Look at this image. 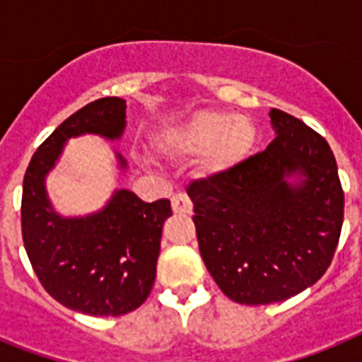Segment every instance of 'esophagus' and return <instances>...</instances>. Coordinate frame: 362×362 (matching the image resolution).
I'll return each instance as SVG.
<instances>
[{
	"label": "esophagus",
	"instance_id": "34e87169",
	"mask_svg": "<svg viewBox=\"0 0 362 362\" xmlns=\"http://www.w3.org/2000/svg\"><path fill=\"white\" fill-rule=\"evenodd\" d=\"M170 204H173L175 214H184V216L192 214L193 204L186 193H176V195H173V199H170Z\"/></svg>",
	"mask_w": 362,
	"mask_h": 362
}]
</instances>
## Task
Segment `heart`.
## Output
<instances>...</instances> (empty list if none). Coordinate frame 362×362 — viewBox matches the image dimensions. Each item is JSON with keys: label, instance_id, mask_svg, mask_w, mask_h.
Returning <instances> with one entry per match:
<instances>
[{"label": "heart", "instance_id": "b5f03b06", "mask_svg": "<svg viewBox=\"0 0 362 362\" xmlns=\"http://www.w3.org/2000/svg\"><path fill=\"white\" fill-rule=\"evenodd\" d=\"M255 127L244 116L204 110L159 139V148L170 156H201V173L226 175L250 156Z\"/></svg>", "mask_w": 362, "mask_h": 362}]
</instances>
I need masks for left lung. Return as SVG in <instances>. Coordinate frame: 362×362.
<instances>
[{
  "instance_id": "1",
  "label": "left lung",
  "mask_w": 362,
  "mask_h": 362,
  "mask_svg": "<svg viewBox=\"0 0 362 362\" xmlns=\"http://www.w3.org/2000/svg\"><path fill=\"white\" fill-rule=\"evenodd\" d=\"M274 141L220 176L187 186L199 252L238 304L281 303L329 269L344 221L334 153L312 127L270 110Z\"/></svg>"
}]
</instances>
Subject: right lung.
<instances>
[{"label": "right lung", "instance_id": "right-lung-1", "mask_svg": "<svg viewBox=\"0 0 362 362\" xmlns=\"http://www.w3.org/2000/svg\"><path fill=\"white\" fill-rule=\"evenodd\" d=\"M125 109L124 99L103 98L71 115L37 148L22 187V238L37 278L59 304L88 315H124L146 300L170 203H144L129 189H116L99 212L65 218L54 210L45 178L71 136L120 139ZM116 159L124 170L125 159Z\"/></svg>", "mask_w": 362, "mask_h": 362}]
</instances>
